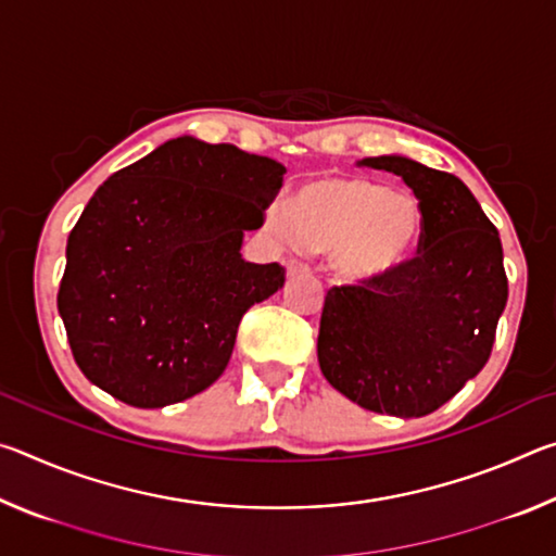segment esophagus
I'll list each match as a JSON object with an SVG mask.
<instances>
[{"instance_id":"esophagus-1","label":"esophagus","mask_w":556,"mask_h":556,"mask_svg":"<svg viewBox=\"0 0 556 556\" xmlns=\"http://www.w3.org/2000/svg\"><path fill=\"white\" fill-rule=\"evenodd\" d=\"M287 271H289V275H306V271H308V265H306L304 260L291 257V260H287Z\"/></svg>"}]
</instances>
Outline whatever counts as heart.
I'll return each instance as SVG.
<instances>
[{
    "label": "heart",
    "instance_id": "1",
    "mask_svg": "<svg viewBox=\"0 0 556 556\" xmlns=\"http://www.w3.org/2000/svg\"><path fill=\"white\" fill-rule=\"evenodd\" d=\"M269 225L279 240L308 250H336L338 275L378 281L407 262L421 238L425 218L407 193L365 178H321L306 184L294 203L275 205Z\"/></svg>",
    "mask_w": 556,
    "mask_h": 556
}]
</instances>
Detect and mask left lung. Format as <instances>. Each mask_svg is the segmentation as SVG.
Here are the masks:
<instances>
[{"instance_id":"obj_1","label":"left lung","mask_w":556,"mask_h":556,"mask_svg":"<svg viewBox=\"0 0 556 556\" xmlns=\"http://www.w3.org/2000/svg\"><path fill=\"white\" fill-rule=\"evenodd\" d=\"M363 164L402 176L425 228L417 257L390 277L326 291L318 365L363 409L427 417L491 357L507 301L501 235L454 174L404 156Z\"/></svg>"}]
</instances>
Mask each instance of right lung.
Returning <instances> with one entry per match:
<instances>
[{
  "instance_id": "right-lung-1",
  "label": "right lung",
  "mask_w": 556,
  "mask_h": 556,
  "mask_svg": "<svg viewBox=\"0 0 556 556\" xmlns=\"http://www.w3.org/2000/svg\"><path fill=\"white\" fill-rule=\"evenodd\" d=\"M287 168L232 144L178 137L102 184L65 248L59 314L83 375L154 409L220 378L240 318L285 287L244 262Z\"/></svg>"
}]
</instances>
